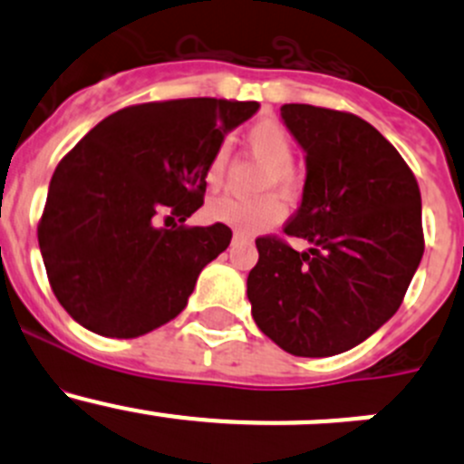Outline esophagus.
Returning a JSON list of instances; mask_svg holds the SVG:
<instances>
[{
  "label": "esophagus",
  "mask_w": 464,
  "mask_h": 464,
  "mask_svg": "<svg viewBox=\"0 0 464 464\" xmlns=\"http://www.w3.org/2000/svg\"><path fill=\"white\" fill-rule=\"evenodd\" d=\"M246 240H249V237L242 236V233H236V236H233V242H246Z\"/></svg>",
  "instance_id": "esophagus-1"
}]
</instances>
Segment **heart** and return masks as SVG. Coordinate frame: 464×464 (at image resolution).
Listing matches in <instances>:
<instances>
[{
	"label": "heart",
	"mask_w": 464,
	"mask_h": 464,
	"mask_svg": "<svg viewBox=\"0 0 464 464\" xmlns=\"http://www.w3.org/2000/svg\"><path fill=\"white\" fill-rule=\"evenodd\" d=\"M245 143L254 157L266 163L262 175V190H278L283 198H296L301 190V175L294 161V139L283 123L274 119H262L251 125L245 134ZM228 148L218 145L206 163L204 179L208 188H219L227 175ZM208 218L236 228L240 233H258L274 227L285 218V204L276 195H260V198H218L208 204Z\"/></svg>",
	"instance_id": "b5f03b06"
}]
</instances>
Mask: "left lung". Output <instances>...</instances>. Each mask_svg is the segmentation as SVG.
<instances>
[{"mask_svg": "<svg viewBox=\"0 0 464 464\" xmlns=\"http://www.w3.org/2000/svg\"><path fill=\"white\" fill-rule=\"evenodd\" d=\"M305 150L301 208L285 233L256 240L246 278L256 325L296 357H332L377 332L397 310L424 254L422 198L391 141L357 114L280 107Z\"/></svg>", "mask_w": 464, "mask_h": 464, "instance_id": "obj_1", "label": "left lung"}]
</instances>
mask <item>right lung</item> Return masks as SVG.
Segmentation results:
<instances>
[{
  "label": "right lung",
  "mask_w": 464,
  "mask_h": 464,
  "mask_svg": "<svg viewBox=\"0 0 464 464\" xmlns=\"http://www.w3.org/2000/svg\"><path fill=\"white\" fill-rule=\"evenodd\" d=\"M256 101L177 98L107 116L55 168L37 224L60 305L102 336L134 339L172 321L199 271L231 242L227 224L186 227L204 204V170ZM177 217L172 229L159 218Z\"/></svg>",
  "instance_id": "obj_1"
}]
</instances>
